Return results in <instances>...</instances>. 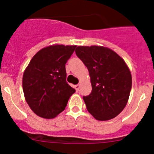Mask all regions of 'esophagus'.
Here are the masks:
<instances>
[{"label":"esophagus","mask_w":154,"mask_h":154,"mask_svg":"<svg viewBox=\"0 0 154 154\" xmlns=\"http://www.w3.org/2000/svg\"><path fill=\"white\" fill-rule=\"evenodd\" d=\"M75 90L78 92V91L79 90V89H80V85H75Z\"/></svg>","instance_id":"obj_1"}]
</instances>
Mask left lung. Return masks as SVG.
<instances>
[{"label": "left lung", "instance_id": "1", "mask_svg": "<svg viewBox=\"0 0 154 154\" xmlns=\"http://www.w3.org/2000/svg\"><path fill=\"white\" fill-rule=\"evenodd\" d=\"M75 54L90 76L92 92L83 96L89 113L101 121L116 117L126 106L131 90L132 76L126 62L103 46H78Z\"/></svg>", "mask_w": 154, "mask_h": 154}]
</instances>
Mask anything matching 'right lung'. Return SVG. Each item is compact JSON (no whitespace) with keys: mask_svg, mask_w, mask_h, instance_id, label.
I'll return each mask as SVG.
<instances>
[{"mask_svg":"<svg viewBox=\"0 0 154 154\" xmlns=\"http://www.w3.org/2000/svg\"><path fill=\"white\" fill-rule=\"evenodd\" d=\"M75 45H54L41 49L31 58L23 75L27 103L36 115L52 119L62 112L75 92L66 82L65 64Z\"/></svg>","mask_w":154,"mask_h":154,"instance_id":"right-lung-1","label":"right lung"}]
</instances>
